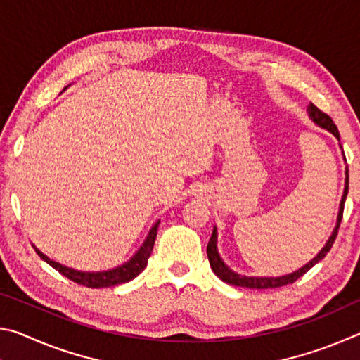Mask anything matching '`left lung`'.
Instances as JSON below:
<instances>
[{
    "label": "left lung",
    "instance_id": "obj_1",
    "mask_svg": "<svg viewBox=\"0 0 360 360\" xmlns=\"http://www.w3.org/2000/svg\"><path fill=\"white\" fill-rule=\"evenodd\" d=\"M308 114H309V117H311L316 122V124L321 125L322 129H327L328 131L333 133V135L340 139V131L337 129V125L333 124V120H332L330 115L326 114V112H322L318 106L313 105V103H309ZM346 174H348V173H346ZM348 187H349V176H346V187H345L343 198H341V203H340V212H338L337 227H335L332 236H330V238H328L327 245L322 248V251L318 255H316V257L311 262H309V264L302 266L300 270L290 273V275L279 276V278H248V276L236 275V273L231 271L230 268L221 260V257H219L217 248H216L217 233H216V227H214V230H212L211 238H210V243H208V248H206V252H208V260H210V265L212 268V271H214L216 275L221 278L224 283L231 284V285H238V288H248V289H275V288H283V285H285V284L295 283L297 279L302 278L308 270H311V268L316 264H318L319 260L324 259L326 255H327V252L330 251V248L333 246L335 238H337V235H338V229H340L341 219H343L345 200H346V195H348Z\"/></svg>",
    "mask_w": 360,
    "mask_h": 360
}]
</instances>
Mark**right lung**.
<instances>
[{"instance_id": "add662e5", "label": "right lung", "mask_w": 360, "mask_h": 360, "mask_svg": "<svg viewBox=\"0 0 360 360\" xmlns=\"http://www.w3.org/2000/svg\"><path fill=\"white\" fill-rule=\"evenodd\" d=\"M157 229H158V222L150 229L148 238H146V241H144V245L135 255H133V259L130 262H127L125 265L114 268V270H109V271L85 273V271L71 270V268H66L63 265L57 264V262H53L49 257H46V255L41 251H38L36 248L34 249L42 260H46L49 265L56 268V270L62 273L63 276L71 279V281H75L76 284H81V285H85V288H92V289L111 288V285H117L122 283L131 281L133 278H136L139 273L144 270L146 265H148V260H149L152 249H154V243L157 238Z\"/></svg>"}]
</instances>
